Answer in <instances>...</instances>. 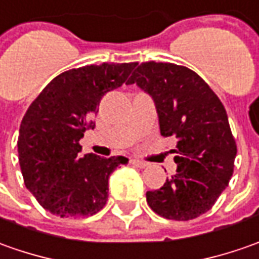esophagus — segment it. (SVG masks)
<instances>
[{
    "mask_svg": "<svg viewBox=\"0 0 259 259\" xmlns=\"http://www.w3.org/2000/svg\"><path fill=\"white\" fill-rule=\"evenodd\" d=\"M131 164L135 166H138V168H145V166H148V162L141 161V159H138V158H133V159H131Z\"/></svg>",
    "mask_w": 259,
    "mask_h": 259,
    "instance_id": "34e87169",
    "label": "esophagus"
}]
</instances>
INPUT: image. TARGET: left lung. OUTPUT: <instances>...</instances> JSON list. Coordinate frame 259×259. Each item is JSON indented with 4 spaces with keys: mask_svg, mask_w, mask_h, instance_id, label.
<instances>
[{
    "mask_svg": "<svg viewBox=\"0 0 259 259\" xmlns=\"http://www.w3.org/2000/svg\"><path fill=\"white\" fill-rule=\"evenodd\" d=\"M126 84L150 94L161 135L177 140V172L147 192L148 205L166 220L197 218L212 208L234 172L237 144L223 102L197 72L171 62H142Z\"/></svg>",
    "mask_w": 259,
    "mask_h": 259,
    "instance_id": "8db88e82",
    "label": "left lung"
}]
</instances>
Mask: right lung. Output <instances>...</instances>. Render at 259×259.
Segmentation results:
<instances>
[{
    "mask_svg": "<svg viewBox=\"0 0 259 259\" xmlns=\"http://www.w3.org/2000/svg\"><path fill=\"white\" fill-rule=\"evenodd\" d=\"M137 62L85 65L54 78L20 125L18 159L24 184L39 205L61 218L97 214L108 199V178L128 158H81L79 140L94 128L102 97L125 82Z\"/></svg>",
    "mask_w": 259,
    "mask_h": 259,
    "instance_id": "obj_1",
    "label": "right lung"
}]
</instances>
